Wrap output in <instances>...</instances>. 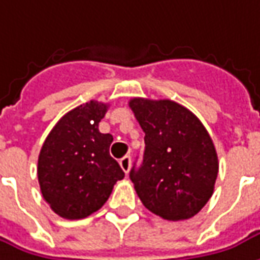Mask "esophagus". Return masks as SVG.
<instances>
[{"mask_svg":"<svg viewBox=\"0 0 260 260\" xmlns=\"http://www.w3.org/2000/svg\"><path fill=\"white\" fill-rule=\"evenodd\" d=\"M119 165L122 168L123 172L128 174L131 169V156H123L122 159H119Z\"/></svg>","mask_w":260,"mask_h":260,"instance_id":"1","label":"esophagus"}]
</instances>
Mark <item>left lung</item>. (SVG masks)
<instances>
[{"instance_id": "8db88e82", "label": "left lung", "mask_w": 260, "mask_h": 260, "mask_svg": "<svg viewBox=\"0 0 260 260\" xmlns=\"http://www.w3.org/2000/svg\"><path fill=\"white\" fill-rule=\"evenodd\" d=\"M129 107L145 132V151L131 181L146 209L167 220L195 216L211 199L219 164L204 123L171 100L132 98Z\"/></svg>"}]
</instances>
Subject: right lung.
<instances>
[{
	"instance_id": "right-lung-1",
	"label": "right lung",
	"mask_w": 260,
	"mask_h": 260,
	"mask_svg": "<svg viewBox=\"0 0 260 260\" xmlns=\"http://www.w3.org/2000/svg\"><path fill=\"white\" fill-rule=\"evenodd\" d=\"M108 104L89 101L56 122L38 156V182L51 209L65 219H82L101 209L123 171L111 155L114 138L101 134Z\"/></svg>"
}]
</instances>
